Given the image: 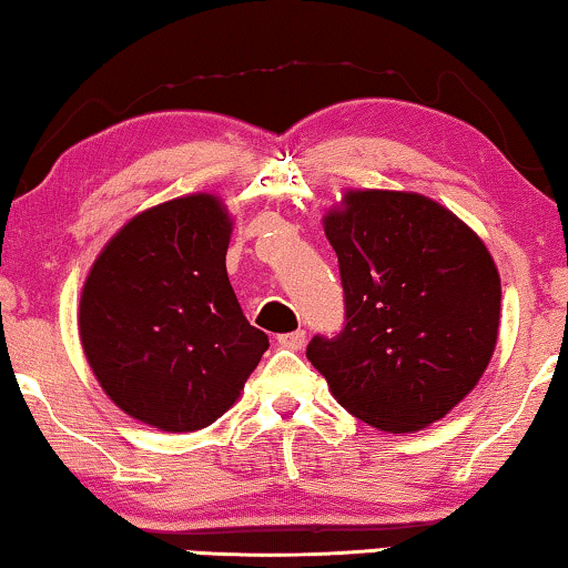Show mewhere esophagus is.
<instances>
[{
  "label": "esophagus",
  "instance_id": "1",
  "mask_svg": "<svg viewBox=\"0 0 568 568\" xmlns=\"http://www.w3.org/2000/svg\"><path fill=\"white\" fill-rule=\"evenodd\" d=\"M276 341H278V346H284V348H294V352H297V348L305 346V341H307V333H305V331H292V333H282V336H278Z\"/></svg>",
  "mask_w": 568,
  "mask_h": 568
}]
</instances>
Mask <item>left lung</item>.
<instances>
[{
    "label": "left lung",
    "mask_w": 568,
    "mask_h": 568,
    "mask_svg": "<svg viewBox=\"0 0 568 568\" xmlns=\"http://www.w3.org/2000/svg\"><path fill=\"white\" fill-rule=\"evenodd\" d=\"M346 325L307 359L348 414L390 434L445 418L484 377L501 317L499 268L476 232L414 191H346L323 216Z\"/></svg>",
    "instance_id": "1"
}]
</instances>
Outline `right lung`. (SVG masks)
<instances>
[{
    "label": "right lung",
    "mask_w": 568,
    "mask_h": 568,
    "mask_svg": "<svg viewBox=\"0 0 568 568\" xmlns=\"http://www.w3.org/2000/svg\"><path fill=\"white\" fill-rule=\"evenodd\" d=\"M232 216L214 193L144 209L84 278L80 341L108 398L160 432H196L235 406L268 336L227 276Z\"/></svg>",
    "instance_id": "obj_1"
}]
</instances>
